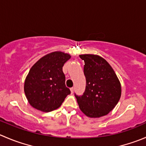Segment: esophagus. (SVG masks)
<instances>
[{"mask_svg":"<svg viewBox=\"0 0 146 146\" xmlns=\"http://www.w3.org/2000/svg\"><path fill=\"white\" fill-rule=\"evenodd\" d=\"M70 91H71V93H73V92H74V88H70Z\"/></svg>","mask_w":146,"mask_h":146,"instance_id":"34e87169","label":"esophagus"}]
</instances>
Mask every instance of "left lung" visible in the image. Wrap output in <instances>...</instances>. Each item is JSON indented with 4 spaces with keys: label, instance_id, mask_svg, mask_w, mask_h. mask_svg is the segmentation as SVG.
<instances>
[{
    "label": "left lung",
    "instance_id": "obj_1",
    "mask_svg": "<svg viewBox=\"0 0 146 146\" xmlns=\"http://www.w3.org/2000/svg\"><path fill=\"white\" fill-rule=\"evenodd\" d=\"M84 60L86 90L81 96L75 94L80 111L90 118H100L111 112L121 96V85L111 65L93 54L80 55Z\"/></svg>",
    "mask_w": 146,
    "mask_h": 146
}]
</instances>
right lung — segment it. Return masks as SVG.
<instances>
[{
	"label": "right lung",
	"instance_id": "obj_1",
	"mask_svg": "<svg viewBox=\"0 0 146 146\" xmlns=\"http://www.w3.org/2000/svg\"><path fill=\"white\" fill-rule=\"evenodd\" d=\"M70 55L55 51L39 59L30 69L24 92L32 107L43 112L58 108L70 90L66 86L63 66Z\"/></svg>",
	"mask_w": 146,
	"mask_h": 146
}]
</instances>
